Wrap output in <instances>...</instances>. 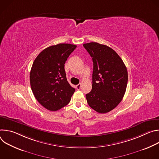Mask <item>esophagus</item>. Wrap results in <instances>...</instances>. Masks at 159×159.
Returning a JSON list of instances; mask_svg holds the SVG:
<instances>
[{"instance_id": "34e87169", "label": "esophagus", "mask_w": 159, "mask_h": 159, "mask_svg": "<svg viewBox=\"0 0 159 159\" xmlns=\"http://www.w3.org/2000/svg\"><path fill=\"white\" fill-rule=\"evenodd\" d=\"M81 86H82V84H79L78 85H76L77 89H78V90L80 89V88H81Z\"/></svg>"}]
</instances>
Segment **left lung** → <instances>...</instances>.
<instances>
[{
	"label": "left lung",
	"mask_w": 159,
	"mask_h": 159,
	"mask_svg": "<svg viewBox=\"0 0 159 159\" xmlns=\"http://www.w3.org/2000/svg\"><path fill=\"white\" fill-rule=\"evenodd\" d=\"M93 61L92 90L85 95L89 106L99 113L115 108L126 92L128 72L122 59L111 48L98 43L83 44Z\"/></svg>",
	"instance_id": "1"
}]
</instances>
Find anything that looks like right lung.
Wrapping results in <instances>:
<instances>
[{
    "label": "right lung",
    "mask_w": 159,
    "mask_h": 159,
    "mask_svg": "<svg viewBox=\"0 0 159 159\" xmlns=\"http://www.w3.org/2000/svg\"><path fill=\"white\" fill-rule=\"evenodd\" d=\"M60 43L43 50L34 60L30 72V84L36 100L46 109L55 111L70 101L75 89L68 82L65 63L76 48Z\"/></svg>",
    "instance_id": "add662e5"
}]
</instances>
